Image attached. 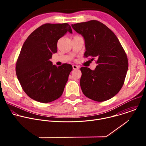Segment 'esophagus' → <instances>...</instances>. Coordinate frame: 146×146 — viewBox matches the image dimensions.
Segmentation results:
<instances>
[{"mask_svg": "<svg viewBox=\"0 0 146 146\" xmlns=\"http://www.w3.org/2000/svg\"><path fill=\"white\" fill-rule=\"evenodd\" d=\"M72 67H73V69H77L79 68V67H78V66L76 65H72Z\"/></svg>", "mask_w": 146, "mask_h": 146, "instance_id": "esophagus-1", "label": "esophagus"}]
</instances>
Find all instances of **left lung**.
I'll return each mask as SVG.
<instances>
[{"instance_id":"left-lung-1","label":"left lung","mask_w":146,"mask_h":146,"mask_svg":"<svg viewBox=\"0 0 146 146\" xmlns=\"http://www.w3.org/2000/svg\"><path fill=\"white\" fill-rule=\"evenodd\" d=\"M84 39V56L96 59L95 70L81 68L80 87L84 95L103 102L114 96L121 89L128 69V58L115 35L96 20L72 24Z\"/></svg>"}]
</instances>
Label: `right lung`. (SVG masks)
I'll return each mask as SVG.
<instances>
[{"label":"right lung","instance_id":"1","mask_svg":"<svg viewBox=\"0 0 146 146\" xmlns=\"http://www.w3.org/2000/svg\"><path fill=\"white\" fill-rule=\"evenodd\" d=\"M67 24H45L34 31L24 42L16 63V74L24 92L31 99L51 102L61 96L72 66H60L50 61L57 52L58 40L67 32Z\"/></svg>","mask_w":146,"mask_h":146}]
</instances>
